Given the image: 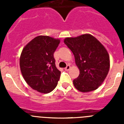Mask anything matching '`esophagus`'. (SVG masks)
Wrapping results in <instances>:
<instances>
[{"label": "esophagus", "mask_w": 124, "mask_h": 124, "mask_svg": "<svg viewBox=\"0 0 124 124\" xmlns=\"http://www.w3.org/2000/svg\"><path fill=\"white\" fill-rule=\"evenodd\" d=\"M70 68H71V66H70V64H68V65L66 66V67L65 68V70L66 71H68Z\"/></svg>", "instance_id": "esophagus-1"}]
</instances>
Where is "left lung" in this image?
Returning <instances> with one entry per match:
<instances>
[{
  "instance_id": "1",
  "label": "left lung",
  "mask_w": 124,
  "mask_h": 124,
  "mask_svg": "<svg viewBox=\"0 0 124 124\" xmlns=\"http://www.w3.org/2000/svg\"><path fill=\"white\" fill-rule=\"evenodd\" d=\"M64 43L71 50L80 73L73 84L81 92L97 89L107 76L110 68L109 56L104 46L89 34L66 38Z\"/></svg>"
}]
</instances>
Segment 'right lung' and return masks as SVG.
<instances>
[{"label": "right lung", "instance_id": "right-lung-1", "mask_svg": "<svg viewBox=\"0 0 124 124\" xmlns=\"http://www.w3.org/2000/svg\"><path fill=\"white\" fill-rule=\"evenodd\" d=\"M60 42L48 36H38L23 49L20 70L25 81L34 90L49 93L56 87L61 71L56 67L54 53Z\"/></svg>", "mask_w": 124, "mask_h": 124}]
</instances>
